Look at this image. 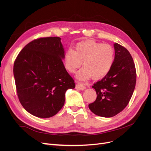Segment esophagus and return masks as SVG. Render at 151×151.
<instances>
[{
  "label": "esophagus",
  "instance_id": "esophagus-1",
  "mask_svg": "<svg viewBox=\"0 0 151 151\" xmlns=\"http://www.w3.org/2000/svg\"><path fill=\"white\" fill-rule=\"evenodd\" d=\"M76 88L77 89H79V90H81V91H84L86 89V86H84L83 84H82L81 83H78L76 86Z\"/></svg>",
  "mask_w": 151,
  "mask_h": 151
}]
</instances>
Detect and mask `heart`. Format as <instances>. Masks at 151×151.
Here are the masks:
<instances>
[{"label": "heart", "instance_id": "1", "mask_svg": "<svg viewBox=\"0 0 151 151\" xmlns=\"http://www.w3.org/2000/svg\"><path fill=\"white\" fill-rule=\"evenodd\" d=\"M115 61V50L109 44L88 40L77 43L74 50L68 48L64 55L66 69L75 73L83 63V68L76 75L77 79L87 81L93 77L100 79L110 71Z\"/></svg>", "mask_w": 151, "mask_h": 151}]
</instances>
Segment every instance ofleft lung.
Instances as JSON below:
<instances>
[{
	"label": "left lung",
	"instance_id": "left-lung-1",
	"mask_svg": "<svg viewBox=\"0 0 151 151\" xmlns=\"http://www.w3.org/2000/svg\"><path fill=\"white\" fill-rule=\"evenodd\" d=\"M114 48L115 61L111 69L93 86L97 98L89 104L95 115L106 118L116 115L127 106L136 84L135 66L130 53L116 43H114Z\"/></svg>",
	"mask_w": 151,
	"mask_h": 151
}]
</instances>
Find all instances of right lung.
Segmentation results:
<instances>
[{"mask_svg": "<svg viewBox=\"0 0 151 151\" xmlns=\"http://www.w3.org/2000/svg\"><path fill=\"white\" fill-rule=\"evenodd\" d=\"M65 50L59 37L41 38L27 44L14 63L17 93L22 106L36 117H52L64 105L74 81L62 62Z\"/></svg>", "mask_w": 151, "mask_h": 151, "instance_id": "1", "label": "right lung"}]
</instances>
